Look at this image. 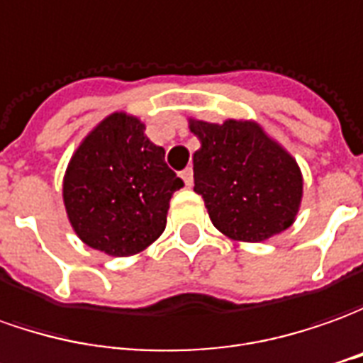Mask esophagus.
Returning a JSON list of instances; mask_svg holds the SVG:
<instances>
[{
  "instance_id": "34e87169",
  "label": "esophagus",
  "mask_w": 363,
  "mask_h": 363,
  "mask_svg": "<svg viewBox=\"0 0 363 363\" xmlns=\"http://www.w3.org/2000/svg\"><path fill=\"white\" fill-rule=\"evenodd\" d=\"M181 179L184 181V184H186V186H192V181H194V179H192L191 167H189V169H184V171L181 172Z\"/></svg>"
}]
</instances>
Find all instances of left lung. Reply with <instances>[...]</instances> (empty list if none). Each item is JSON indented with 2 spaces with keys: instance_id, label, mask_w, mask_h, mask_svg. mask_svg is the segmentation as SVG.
<instances>
[{
  "instance_id": "8db88e82",
  "label": "left lung",
  "mask_w": 363,
  "mask_h": 363,
  "mask_svg": "<svg viewBox=\"0 0 363 363\" xmlns=\"http://www.w3.org/2000/svg\"><path fill=\"white\" fill-rule=\"evenodd\" d=\"M189 129L201 140L192 155L194 192L224 236L262 242L294 224L304 192L302 171L256 121L189 119Z\"/></svg>"
}]
</instances>
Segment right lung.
Here are the masks:
<instances>
[{"label": "right lung", "instance_id": "right-lung-1", "mask_svg": "<svg viewBox=\"0 0 363 363\" xmlns=\"http://www.w3.org/2000/svg\"><path fill=\"white\" fill-rule=\"evenodd\" d=\"M184 182L167 167L164 149L150 143L145 123L111 113L81 140L63 177V202L83 242L109 254L133 256L167 226L172 192Z\"/></svg>", "mask_w": 363, "mask_h": 363}]
</instances>
